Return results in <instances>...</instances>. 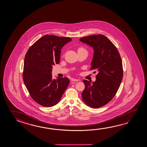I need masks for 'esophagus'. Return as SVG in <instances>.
Masks as SVG:
<instances>
[{
  "label": "esophagus",
  "mask_w": 147,
  "mask_h": 147,
  "mask_svg": "<svg viewBox=\"0 0 147 147\" xmlns=\"http://www.w3.org/2000/svg\"><path fill=\"white\" fill-rule=\"evenodd\" d=\"M72 82H78L79 81V80H77V79H74V78H72L71 80Z\"/></svg>",
  "instance_id": "1"
}]
</instances>
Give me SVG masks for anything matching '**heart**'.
Here are the masks:
<instances>
[{"label":"heart","instance_id":"1","mask_svg":"<svg viewBox=\"0 0 147 147\" xmlns=\"http://www.w3.org/2000/svg\"><path fill=\"white\" fill-rule=\"evenodd\" d=\"M82 50H84V49L82 48H78V52Z\"/></svg>","mask_w":147,"mask_h":147}]
</instances>
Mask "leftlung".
Here are the masks:
<instances>
[{
	"label": "left lung",
	"mask_w": 147,
	"mask_h": 147,
	"mask_svg": "<svg viewBox=\"0 0 147 147\" xmlns=\"http://www.w3.org/2000/svg\"><path fill=\"white\" fill-rule=\"evenodd\" d=\"M80 40L93 47L90 70L98 72L95 82L83 80L85 89L82 98L90 107L98 108L111 101L118 91L123 80L122 60L115 46L103 35L86 36Z\"/></svg>",
	"instance_id": "obj_1"
}]
</instances>
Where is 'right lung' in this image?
Masks as SVG:
<instances>
[{
  "mask_svg": "<svg viewBox=\"0 0 147 147\" xmlns=\"http://www.w3.org/2000/svg\"><path fill=\"white\" fill-rule=\"evenodd\" d=\"M69 37L46 35L31 46L25 56L23 80L29 94L37 104L50 107L58 104L67 88V77L52 78L53 65L60 61L61 49Z\"/></svg>",
  "mask_w": 147,
  "mask_h": 147,
  "instance_id": "right-lung-1",
  "label": "right lung"
}]
</instances>
